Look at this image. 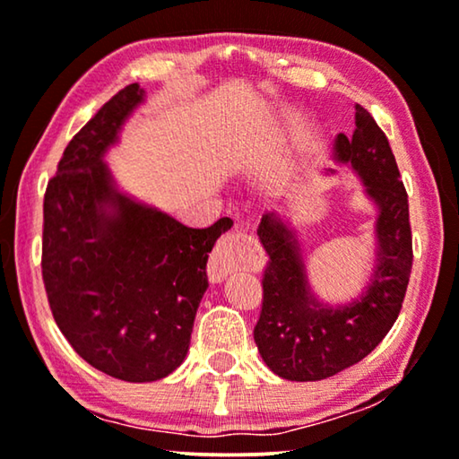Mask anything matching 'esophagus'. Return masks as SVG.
I'll list each match as a JSON object with an SVG mask.
<instances>
[{"label": "esophagus", "mask_w": 459, "mask_h": 459, "mask_svg": "<svg viewBox=\"0 0 459 459\" xmlns=\"http://www.w3.org/2000/svg\"><path fill=\"white\" fill-rule=\"evenodd\" d=\"M245 241H247V235H245L238 224H235V227L221 238V243H218V247L212 253L208 264L212 280H222L229 272L249 264L251 251L247 245H245Z\"/></svg>", "instance_id": "1"}]
</instances>
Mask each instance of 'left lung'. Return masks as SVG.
<instances>
[{"label":"left lung","instance_id":"1","mask_svg":"<svg viewBox=\"0 0 459 459\" xmlns=\"http://www.w3.org/2000/svg\"><path fill=\"white\" fill-rule=\"evenodd\" d=\"M354 134L336 138V156L351 162L367 194L379 204L377 268L365 295L348 307H325L311 297L297 238L280 218L257 227L268 253L262 311L253 330L257 351L273 373L290 381H319L357 365L387 336L404 303L412 272L408 194L387 135L357 105Z\"/></svg>","mask_w":459,"mask_h":459}]
</instances>
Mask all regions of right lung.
<instances>
[{
    "label": "right lung",
    "mask_w": 459,
    "mask_h": 459,
    "mask_svg": "<svg viewBox=\"0 0 459 459\" xmlns=\"http://www.w3.org/2000/svg\"><path fill=\"white\" fill-rule=\"evenodd\" d=\"M142 99L126 86L65 146L45 189L40 255L61 333L88 365L132 383L167 377L186 359L208 253L229 227L189 229L115 191L102 154Z\"/></svg>",
    "instance_id": "obj_1"
}]
</instances>
